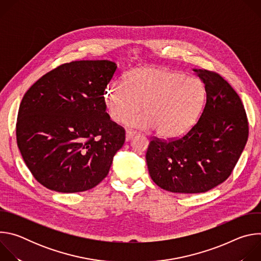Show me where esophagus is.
<instances>
[{
    "mask_svg": "<svg viewBox=\"0 0 261 261\" xmlns=\"http://www.w3.org/2000/svg\"><path fill=\"white\" fill-rule=\"evenodd\" d=\"M135 134H136L135 131H133V130H131V129H127V130H126V140H127V141L130 140Z\"/></svg>",
    "mask_w": 261,
    "mask_h": 261,
    "instance_id": "esophagus-1",
    "label": "esophagus"
}]
</instances>
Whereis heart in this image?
<instances>
[{"label": "heart", "mask_w": 261, "mask_h": 261, "mask_svg": "<svg viewBox=\"0 0 261 261\" xmlns=\"http://www.w3.org/2000/svg\"><path fill=\"white\" fill-rule=\"evenodd\" d=\"M109 118L123 122L130 118L132 127L155 128L163 138H174L193 125L203 107L206 91L197 79L155 66L139 67L131 71L126 82L113 81L105 92Z\"/></svg>", "instance_id": "heart-1"}]
</instances>
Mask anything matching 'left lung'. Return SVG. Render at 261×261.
Returning a JSON list of instances; mask_svg holds the SVG:
<instances>
[{
  "instance_id": "1",
  "label": "left lung",
  "mask_w": 261,
  "mask_h": 261,
  "mask_svg": "<svg viewBox=\"0 0 261 261\" xmlns=\"http://www.w3.org/2000/svg\"><path fill=\"white\" fill-rule=\"evenodd\" d=\"M206 91L199 120L180 137L153 136L145 159L160 188L173 193H202L226 180L248 140L243 102L219 73L194 69Z\"/></svg>"
}]
</instances>
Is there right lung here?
<instances>
[{
    "mask_svg": "<svg viewBox=\"0 0 261 261\" xmlns=\"http://www.w3.org/2000/svg\"><path fill=\"white\" fill-rule=\"evenodd\" d=\"M117 65L107 60L62 64L24 94L16 141L36 180L45 188L77 193L108 174L125 142V129L106 113L105 89Z\"/></svg>",
    "mask_w": 261,
    "mask_h": 261,
    "instance_id": "obj_1",
    "label": "right lung"
}]
</instances>
